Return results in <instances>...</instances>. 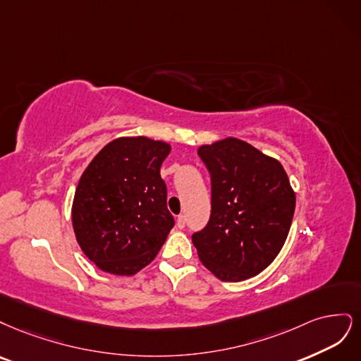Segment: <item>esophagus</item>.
<instances>
[{
  "instance_id": "34e87169",
  "label": "esophagus",
  "mask_w": 361,
  "mask_h": 361,
  "mask_svg": "<svg viewBox=\"0 0 361 361\" xmlns=\"http://www.w3.org/2000/svg\"><path fill=\"white\" fill-rule=\"evenodd\" d=\"M184 226H185V216H184V214H180V216L177 217V228L183 229Z\"/></svg>"
}]
</instances>
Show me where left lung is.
Masks as SVG:
<instances>
[{
	"mask_svg": "<svg viewBox=\"0 0 361 361\" xmlns=\"http://www.w3.org/2000/svg\"><path fill=\"white\" fill-rule=\"evenodd\" d=\"M212 177V214L192 241L224 282L259 274L283 247L295 193L283 166L237 137L197 148Z\"/></svg>",
	"mask_w": 361,
	"mask_h": 361,
	"instance_id": "left-lung-1",
	"label": "left lung"
}]
</instances>
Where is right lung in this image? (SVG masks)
<instances>
[{
  "label": "right lung",
  "mask_w": 361,
  "mask_h": 361,
  "mask_svg": "<svg viewBox=\"0 0 361 361\" xmlns=\"http://www.w3.org/2000/svg\"><path fill=\"white\" fill-rule=\"evenodd\" d=\"M171 145L145 136L104 145L75 192L72 222L80 249L100 270L132 276L156 258L173 226L160 166Z\"/></svg>",
  "instance_id": "1"
}]
</instances>
